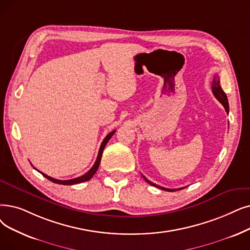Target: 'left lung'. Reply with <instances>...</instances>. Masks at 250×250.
Segmentation results:
<instances>
[{
    "instance_id": "8db88e82",
    "label": "left lung",
    "mask_w": 250,
    "mask_h": 250,
    "mask_svg": "<svg viewBox=\"0 0 250 250\" xmlns=\"http://www.w3.org/2000/svg\"><path fill=\"white\" fill-rule=\"evenodd\" d=\"M211 90H212V93H213V95H214V97L216 99H218L222 104H223V106L225 107V109H226V112L228 113L229 112V103H228V98H227V95L225 94V92L223 91V89H222V86H221V84H220V80H219V75H214L213 77V80H212V83H211ZM143 178H144V180L148 183V184H150V185H152V186H154V187H156V188H159V189H161V190H165V191H168V192H173V191H177V190H182V189H184V188H186V187H184V188H179V189H168V188H165V187H160V186H158V185H156V184H154V183H152V182H150L147 178H145L144 176H143Z\"/></svg>"
}]
</instances>
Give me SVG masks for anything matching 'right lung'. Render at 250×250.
Segmentation results:
<instances>
[{
  "label": "right lung",
  "mask_w": 250,
  "mask_h": 250,
  "mask_svg": "<svg viewBox=\"0 0 250 250\" xmlns=\"http://www.w3.org/2000/svg\"><path fill=\"white\" fill-rule=\"evenodd\" d=\"M115 133V131H112L111 133H109L108 134L106 137H105V139L103 140V142H102V144H101V146H100V149H99V153H98V156H97V159H96V161H95V164H94V166L92 167V168L88 171V172H85L84 175H83V176H81V177H79V178H75V179H71V180H66V181H62V180H57V179H54V178H51V177H49V176H47L46 173H44V172H42V171H40L42 176H44L45 178H47L48 180H50L51 182H53V183H56V184H60V185H74V184H80V183H83V182H85V181H89L90 179H92V177L95 175L96 173V171H97V169H98V167H99V166H100V161H101V158H102V153H103V150H104V148H105V146H106V144L108 143V141L110 140V138L113 136V134Z\"/></svg>",
  "instance_id": "add662e5"
}]
</instances>
